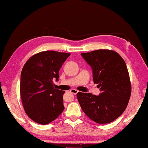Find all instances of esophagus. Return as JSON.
<instances>
[{"label": "esophagus", "mask_w": 148, "mask_h": 148, "mask_svg": "<svg viewBox=\"0 0 148 148\" xmlns=\"http://www.w3.org/2000/svg\"><path fill=\"white\" fill-rule=\"evenodd\" d=\"M70 92H71L72 93H73L74 95H76L78 93V91L77 90H75V89H72V90H70Z\"/></svg>", "instance_id": "esophagus-1"}]
</instances>
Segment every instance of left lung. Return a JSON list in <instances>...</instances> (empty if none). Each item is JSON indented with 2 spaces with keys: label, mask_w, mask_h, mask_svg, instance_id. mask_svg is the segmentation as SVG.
Listing matches in <instances>:
<instances>
[{
  "label": "left lung",
  "mask_w": 148,
  "mask_h": 148,
  "mask_svg": "<svg viewBox=\"0 0 148 148\" xmlns=\"http://www.w3.org/2000/svg\"><path fill=\"white\" fill-rule=\"evenodd\" d=\"M92 69L93 79L98 84L99 95L77 93V98L87 116L99 124L114 121L125 111L131 94L127 66L115 51L99 49L81 53Z\"/></svg>",
  "instance_id": "obj_1"
}]
</instances>
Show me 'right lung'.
Segmentation results:
<instances>
[{
	"label": "right lung",
	"mask_w": 148,
	"mask_h": 148,
	"mask_svg": "<svg viewBox=\"0 0 148 148\" xmlns=\"http://www.w3.org/2000/svg\"><path fill=\"white\" fill-rule=\"evenodd\" d=\"M70 54L43 51L27 60L21 72L20 95L25 113L40 125H47L64 111L65 91L54 88L58 72Z\"/></svg>",
	"instance_id": "add662e5"
}]
</instances>
